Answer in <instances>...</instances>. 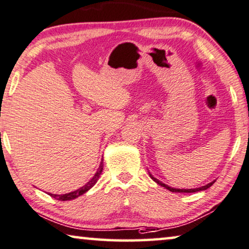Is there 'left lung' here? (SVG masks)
<instances>
[{"label":"left lung","mask_w":249,"mask_h":249,"mask_svg":"<svg viewBox=\"0 0 249 249\" xmlns=\"http://www.w3.org/2000/svg\"><path fill=\"white\" fill-rule=\"evenodd\" d=\"M150 174V177H151V179L153 180V181H155V182H157L158 184H160L161 187H164L165 189H168L169 191H171V192H185V194H191V192H196V191H202V190H207L208 188H210L211 185H213V183H214V181H213V182H210V183H208V184H206V185H203V187H200V188H196V189H176V188H171V187H169V185H166V184H164L163 182H161V181H159L157 178H154L153 176H152L151 173H148Z\"/></svg>","instance_id":"1"}]
</instances>
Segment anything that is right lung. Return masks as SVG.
I'll return each mask as SVG.
<instances>
[{
    "label": "right lung",
    "instance_id": "obj_1",
    "mask_svg": "<svg viewBox=\"0 0 249 249\" xmlns=\"http://www.w3.org/2000/svg\"><path fill=\"white\" fill-rule=\"evenodd\" d=\"M103 166H104V164H103V160H102L101 165H99L97 172H96L95 176L91 178V180H89L86 184L78 189V190L69 192V194H65V195H53V194H49V195L54 199L60 200V201H67V200H72V199L78 198L79 196L86 194L89 189H91L96 184V182H97V180L99 179V177H101V174L103 172Z\"/></svg>",
    "mask_w": 249,
    "mask_h": 249
}]
</instances>
